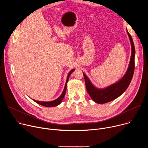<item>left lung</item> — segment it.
<instances>
[{"label":"left lung","mask_w":148,"mask_h":148,"mask_svg":"<svg viewBox=\"0 0 148 148\" xmlns=\"http://www.w3.org/2000/svg\"><path fill=\"white\" fill-rule=\"evenodd\" d=\"M126 32L131 44V57L127 71L119 81L106 88H98L93 85L86 74L83 73L87 92L91 99L96 103L102 104L115 99L126 91L131 81L135 69V49L131 36L127 30Z\"/></svg>","instance_id":"8db88e82"}]
</instances>
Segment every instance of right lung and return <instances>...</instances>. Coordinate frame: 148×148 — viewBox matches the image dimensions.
Instances as JSON below:
<instances>
[{
	"label": "right lung",
	"instance_id": "obj_1",
	"mask_svg": "<svg viewBox=\"0 0 148 148\" xmlns=\"http://www.w3.org/2000/svg\"><path fill=\"white\" fill-rule=\"evenodd\" d=\"M75 70V69H72L69 73L68 75H67V80H66V82L65 84V87L64 88V90H63L62 94H61V95L57 99H56L55 100L51 101H48V102H45V101H37L35 99H33L34 102H36V103H37L38 104H40L41 105H43L44 107H54L56 106H57L59 104H60V103L61 102V101H62L63 98H64L66 92V90H67V82L69 81V77L71 75V74Z\"/></svg>",
	"mask_w": 148,
	"mask_h": 148
}]
</instances>
